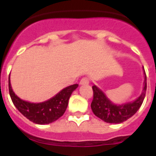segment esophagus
<instances>
[{
  "instance_id": "obj_1",
  "label": "esophagus",
  "mask_w": 156,
  "mask_h": 156,
  "mask_svg": "<svg viewBox=\"0 0 156 156\" xmlns=\"http://www.w3.org/2000/svg\"><path fill=\"white\" fill-rule=\"evenodd\" d=\"M89 83H90V80H89V78H87V77L83 78L80 81L81 85H87V84H89Z\"/></svg>"
}]
</instances>
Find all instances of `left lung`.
I'll list each match as a JSON object with an SVG mask.
<instances>
[{
  "label": "left lung",
  "mask_w": 156,
  "mask_h": 156,
  "mask_svg": "<svg viewBox=\"0 0 156 156\" xmlns=\"http://www.w3.org/2000/svg\"><path fill=\"white\" fill-rule=\"evenodd\" d=\"M92 89L93 100L90 107L93 113L107 123H122L133 116L143 104L147 90V76L145 73L144 88L140 96L133 102L121 105H116L112 103L96 86H93Z\"/></svg>",
  "instance_id": "left-lung-1"
}]
</instances>
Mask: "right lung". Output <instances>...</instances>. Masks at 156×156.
<instances>
[{"label": "right lung", "mask_w": 156, "mask_h": 156, "mask_svg": "<svg viewBox=\"0 0 156 156\" xmlns=\"http://www.w3.org/2000/svg\"><path fill=\"white\" fill-rule=\"evenodd\" d=\"M78 87V84L69 86L50 100L35 104L24 101L18 97L12 90L9 78V91L14 106L28 120L39 125L52 123L60 118L67 108L71 94Z\"/></svg>", "instance_id": "obj_1"}]
</instances>
